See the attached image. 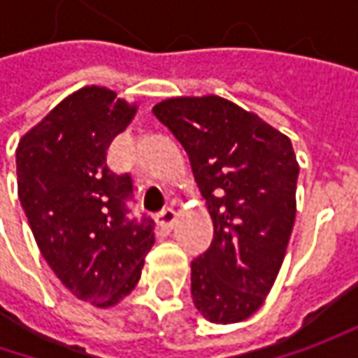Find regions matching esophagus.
<instances>
[{
    "mask_svg": "<svg viewBox=\"0 0 358 358\" xmlns=\"http://www.w3.org/2000/svg\"><path fill=\"white\" fill-rule=\"evenodd\" d=\"M157 221L163 225V227L171 229L173 225H175V221H177V213H175V209H173V207H165V209L157 215Z\"/></svg>",
    "mask_w": 358,
    "mask_h": 358,
    "instance_id": "1",
    "label": "esophagus"
}]
</instances>
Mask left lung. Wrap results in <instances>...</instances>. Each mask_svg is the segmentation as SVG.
I'll list each match as a JSON object with an SVG mask.
<instances>
[{"label": "left lung", "mask_w": 358, "mask_h": 358, "mask_svg": "<svg viewBox=\"0 0 358 358\" xmlns=\"http://www.w3.org/2000/svg\"><path fill=\"white\" fill-rule=\"evenodd\" d=\"M189 155L213 219V241L191 263V295L219 324L245 321L279 275L296 215L299 163L291 139L217 95L153 107Z\"/></svg>", "instance_id": "obj_1"}]
</instances>
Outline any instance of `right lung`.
I'll list each match as a JSON object with an SVG mask.
<instances>
[{
	"label": "right lung",
	"instance_id": "right-lung-1",
	"mask_svg": "<svg viewBox=\"0 0 358 358\" xmlns=\"http://www.w3.org/2000/svg\"><path fill=\"white\" fill-rule=\"evenodd\" d=\"M137 103L87 85L67 95L15 149L17 195L35 243L57 279L93 307L135 289L155 243L153 219L133 217L129 173L107 167V149Z\"/></svg>",
	"mask_w": 358,
	"mask_h": 358
}]
</instances>
